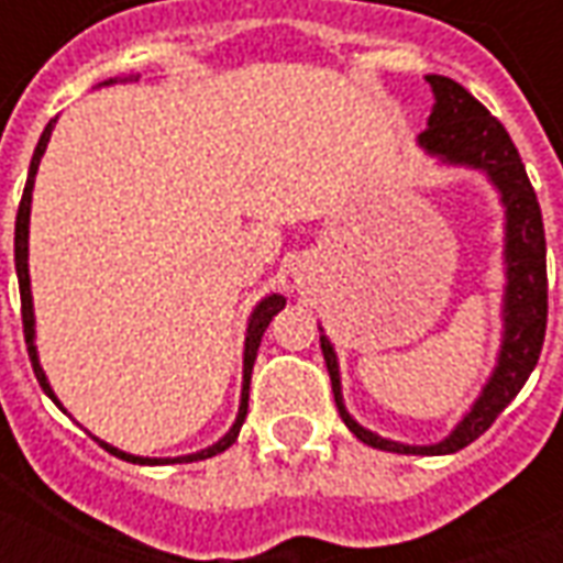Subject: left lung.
<instances>
[{"label":"left lung","instance_id":"obj_1","mask_svg":"<svg viewBox=\"0 0 563 563\" xmlns=\"http://www.w3.org/2000/svg\"><path fill=\"white\" fill-rule=\"evenodd\" d=\"M424 80L434 92V108L428 117V129L419 135V147L446 165H467V168L485 172V177L497 186L500 205L507 213V238H504L507 286H504V310H500L504 334H500L497 365L479 391V398L473 401L471 413H464V419L449 431V437L431 446H407V443L367 431L346 413L334 346L325 334H319V346L325 355L338 413L362 443L383 449V452H401V455H449V452L471 446L476 437L485 434L531 377L543 350L549 283H545L543 213H540L537 192L507 129L500 126L497 117L488 114L483 102H476L471 92L452 78L428 75Z\"/></svg>","mask_w":563,"mask_h":563}]
</instances>
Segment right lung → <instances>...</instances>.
<instances>
[{"label": "right lung", "instance_id": "right-lung-1", "mask_svg": "<svg viewBox=\"0 0 563 563\" xmlns=\"http://www.w3.org/2000/svg\"><path fill=\"white\" fill-rule=\"evenodd\" d=\"M108 84H114V80H108ZM54 123L51 120L47 126H44L42 139H38V147L32 153L30 162V177H26V189H23V198H20V208H18V222H14V268H18V283H20V313H23V338H26V350H30L32 358V371H35V379H38V386L47 391V398L63 410V404L56 401L54 389H51V383L44 377L42 365H38V350H35V313H32V292H30V210H32V186H35V174H38V162H42L44 150H47V141H51V132H54ZM283 307H286V298L283 295H265L262 301L256 305V310L250 313V322H246V341H244V389H241V407H238V419L229 428V434L220 437L213 446L201 449V452H192V455H180V459H141V455H129L123 449L111 446V443H104L99 437H92V440H99V446L108 449L111 455L123 461H132V464H174V461H201L210 459V455H217V452H225V449L232 446L234 440H238V431H241V424L246 419V401H250V374H253V362H256L258 353V343H262V334L268 329V322L277 313H280ZM66 413V410H63Z\"/></svg>", "mask_w": 563, "mask_h": 563}]
</instances>
